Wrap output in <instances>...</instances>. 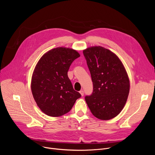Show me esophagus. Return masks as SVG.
I'll return each mask as SVG.
<instances>
[{
  "mask_svg": "<svg viewBox=\"0 0 155 155\" xmlns=\"http://www.w3.org/2000/svg\"><path fill=\"white\" fill-rule=\"evenodd\" d=\"M80 94H81V96H83V95H84V92H83V90L80 91Z\"/></svg>",
  "mask_w": 155,
  "mask_h": 155,
  "instance_id": "obj_1",
  "label": "esophagus"
}]
</instances>
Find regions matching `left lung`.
<instances>
[{
    "instance_id": "8db88e82",
    "label": "left lung",
    "mask_w": 155,
    "mask_h": 155,
    "mask_svg": "<svg viewBox=\"0 0 155 155\" xmlns=\"http://www.w3.org/2000/svg\"><path fill=\"white\" fill-rule=\"evenodd\" d=\"M93 83V92L85 97L92 114L102 120L117 117L124 108L130 81L124 66L112 51L101 46L83 50Z\"/></svg>"
}]
</instances>
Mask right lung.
Wrapping results in <instances>:
<instances>
[{"mask_svg": "<svg viewBox=\"0 0 155 155\" xmlns=\"http://www.w3.org/2000/svg\"><path fill=\"white\" fill-rule=\"evenodd\" d=\"M80 56L75 50L58 47L45 53L38 61L32 76L31 91L45 114L58 117L67 114L81 97L68 75L71 64Z\"/></svg>", "mask_w": 155, "mask_h": 155, "instance_id": "right-lung-1", "label": "right lung"}]
</instances>
